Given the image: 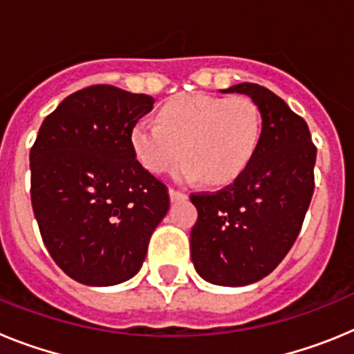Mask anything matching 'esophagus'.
Here are the masks:
<instances>
[{
  "instance_id": "obj_1",
  "label": "esophagus",
  "mask_w": 354,
  "mask_h": 354,
  "mask_svg": "<svg viewBox=\"0 0 354 354\" xmlns=\"http://www.w3.org/2000/svg\"><path fill=\"white\" fill-rule=\"evenodd\" d=\"M170 198H171V200L186 198V193L180 192V189H175V187H170Z\"/></svg>"
}]
</instances>
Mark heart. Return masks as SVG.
Instances as JSON below:
<instances>
[{"mask_svg":"<svg viewBox=\"0 0 354 354\" xmlns=\"http://www.w3.org/2000/svg\"><path fill=\"white\" fill-rule=\"evenodd\" d=\"M261 109L245 95L180 93L159 111V124L136 122L131 143L147 170L161 174L177 159L179 179L202 177L207 184H227L248 167L259 147Z\"/></svg>","mask_w":354,"mask_h":354,"instance_id":"b5f03b06","label":"heart"}]
</instances>
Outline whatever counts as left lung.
Segmentation results:
<instances>
[{
  "mask_svg": "<svg viewBox=\"0 0 354 354\" xmlns=\"http://www.w3.org/2000/svg\"><path fill=\"white\" fill-rule=\"evenodd\" d=\"M223 92L252 97L261 140L232 184L189 196L198 211L192 261L207 282L239 287L268 277L292 248L314 195L317 149L306 122L266 86L239 83Z\"/></svg>",
  "mask_w": 354,
  "mask_h": 354,
  "instance_id": "8db88e82",
  "label": "left lung"
}]
</instances>
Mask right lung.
I'll use <instances>...</instances> for the list:
<instances>
[{
  "mask_svg": "<svg viewBox=\"0 0 354 354\" xmlns=\"http://www.w3.org/2000/svg\"><path fill=\"white\" fill-rule=\"evenodd\" d=\"M154 99L111 84L77 90L46 117L30 150L31 205L44 245L84 286L126 282L167 216V184L131 143Z\"/></svg>",
  "mask_w": 354,
  "mask_h": 354,
  "instance_id": "1",
  "label": "right lung"
}]
</instances>
